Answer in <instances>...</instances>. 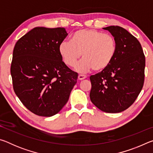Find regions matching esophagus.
<instances>
[{
	"instance_id": "34e87169",
	"label": "esophagus",
	"mask_w": 153,
	"mask_h": 153,
	"mask_svg": "<svg viewBox=\"0 0 153 153\" xmlns=\"http://www.w3.org/2000/svg\"><path fill=\"white\" fill-rule=\"evenodd\" d=\"M86 78V76H85V75L79 74L78 76V79L79 80H82V79H84Z\"/></svg>"
}]
</instances>
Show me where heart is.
Masks as SVG:
<instances>
[{
	"label": "heart",
	"mask_w": 153,
	"mask_h": 153,
	"mask_svg": "<svg viewBox=\"0 0 153 153\" xmlns=\"http://www.w3.org/2000/svg\"><path fill=\"white\" fill-rule=\"evenodd\" d=\"M117 50L114 36L93 29L77 30L71 41H63L59 46V55L67 66H75L82 55L83 59L76 67L79 72L103 70L115 58Z\"/></svg>",
	"instance_id": "obj_1"
}]
</instances>
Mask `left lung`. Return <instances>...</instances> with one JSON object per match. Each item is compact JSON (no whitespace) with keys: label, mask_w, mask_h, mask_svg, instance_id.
I'll list each match as a JSON object with an SVG mask.
<instances>
[{"label":"left lung","mask_w":153,"mask_h":153,"mask_svg":"<svg viewBox=\"0 0 153 153\" xmlns=\"http://www.w3.org/2000/svg\"><path fill=\"white\" fill-rule=\"evenodd\" d=\"M103 29L115 37L117 50L107 68L90 77V98L104 112L120 113L130 107L141 92L145 56L139 41L124 28L111 25Z\"/></svg>","instance_id":"obj_1"}]
</instances>
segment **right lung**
Masks as SVG:
<instances>
[{
	"instance_id": "right-lung-1",
	"label": "right lung",
	"mask_w": 153,
	"mask_h": 153,
	"mask_svg": "<svg viewBox=\"0 0 153 153\" xmlns=\"http://www.w3.org/2000/svg\"><path fill=\"white\" fill-rule=\"evenodd\" d=\"M67 34L64 27H36L15 45L11 65L13 90L23 105L37 115L58 113L77 83L78 75L59 53Z\"/></svg>"
}]
</instances>
